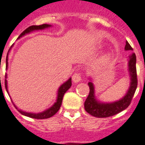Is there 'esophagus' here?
Returning a JSON list of instances; mask_svg holds the SVG:
<instances>
[{
    "label": "esophagus",
    "mask_w": 145,
    "mask_h": 145,
    "mask_svg": "<svg viewBox=\"0 0 145 145\" xmlns=\"http://www.w3.org/2000/svg\"><path fill=\"white\" fill-rule=\"evenodd\" d=\"M82 74L81 73V72H75V73L73 74V76H72V81H73L74 82H78L79 81H81V79H82Z\"/></svg>",
    "instance_id": "obj_1"
}]
</instances>
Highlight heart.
Here are the masks:
<instances>
[{"label": "heart", "mask_w": 145, "mask_h": 145, "mask_svg": "<svg viewBox=\"0 0 145 145\" xmlns=\"http://www.w3.org/2000/svg\"><path fill=\"white\" fill-rule=\"evenodd\" d=\"M108 59V56H105L103 57V61H107Z\"/></svg>", "instance_id": "heart-1"}]
</instances>
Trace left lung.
I'll use <instances>...</instances> for the list:
<instances>
[{
  "label": "left lung",
  "mask_w": 145,
  "mask_h": 145,
  "mask_svg": "<svg viewBox=\"0 0 145 145\" xmlns=\"http://www.w3.org/2000/svg\"><path fill=\"white\" fill-rule=\"evenodd\" d=\"M125 50H133L128 42H126ZM136 56L133 53L129 57V71L131 76V83L127 94L119 101L112 103H103L97 101L94 97V87L92 82H88L90 92L84 102V109L88 113L96 118H108L118 114L126 109L131 103L138 85L137 72H136Z\"/></svg>",
  "instance_id": "8db88e82"
}]
</instances>
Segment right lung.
Segmentation results:
<instances>
[{
	"instance_id": "add662e5",
	"label": "right lung",
	"mask_w": 145,
	"mask_h": 145,
	"mask_svg": "<svg viewBox=\"0 0 145 145\" xmlns=\"http://www.w3.org/2000/svg\"><path fill=\"white\" fill-rule=\"evenodd\" d=\"M51 25H46V24H43V25H32V26L28 27L27 28L25 29V31H23L22 33H21L19 37H18V39H19L20 37H22V36L25 35L26 33H28L30 32L33 31H37V30H42V29H45L46 27H50ZM8 53H7V58H6V67H7L8 65ZM7 76V75H6ZM7 80L5 79V88L7 89ZM72 85V79L71 78H69L68 81L63 84L61 85L58 89V93H57V99L56 103L54 104V105L50 108H48L46 111L43 112H41V113H38V114H33V113H27V112H22V110H18L17 108V107H16V105H15V107L18 109V111L20 112L21 114H23V115H25L27 117H29V118H35V119H46V118H49L51 117H52L53 115L56 114L57 112H58V110L60 109V108H61V103H62V100H63V95L67 92L68 90L69 89V88L71 87Z\"/></svg>"
}]
</instances>
